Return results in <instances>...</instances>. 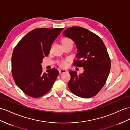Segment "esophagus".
Here are the masks:
<instances>
[{"label":"esophagus","instance_id":"34e87169","mask_svg":"<svg viewBox=\"0 0 130 130\" xmlns=\"http://www.w3.org/2000/svg\"><path fill=\"white\" fill-rule=\"evenodd\" d=\"M67 72V70H65V69H60L59 70L60 74H62V73H64V72Z\"/></svg>","mask_w":130,"mask_h":130}]
</instances>
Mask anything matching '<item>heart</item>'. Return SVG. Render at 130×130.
I'll return each mask as SVG.
<instances>
[{
  "mask_svg": "<svg viewBox=\"0 0 130 130\" xmlns=\"http://www.w3.org/2000/svg\"><path fill=\"white\" fill-rule=\"evenodd\" d=\"M67 42H72L73 43L72 40L71 39L68 38H64V39L62 40V43H67ZM68 60L67 59L64 60H62V61H61L59 63V64L60 66H62V67H65V66H67V65H68Z\"/></svg>",
  "mask_w": 130,
  "mask_h": 130,
  "instance_id": "obj_1",
  "label": "heart"
}]
</instances>
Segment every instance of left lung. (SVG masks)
<instances>
[{"label":"left lung","instance_id":"8db88e82","mask_svg":"<svg viewBox=\"0 0 130 130\" xmlns=\"http://www.w3.org/2000/svg\"><path fill=\"white\" fill-rule=\"evenodd\" d=\"M64 35L72 39L77 48V60L74 65L84 69L82 74L70 71V90L78 97L89 98L97 94L104 86L111 68L107 49L95 33L78 26L69 27Z\"/></svg>","mask_w":130,"mask_h":130}]
</instances>
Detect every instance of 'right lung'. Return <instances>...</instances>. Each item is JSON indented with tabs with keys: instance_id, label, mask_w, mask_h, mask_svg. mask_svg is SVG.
Segmentation results:
<instances>
[{
	"instance_id": "obj_1",
	"label": "right lung",
	"mask_w": 130,
	"mask_h": 130,
	"mask_svg": "<svg viewBox=\"0 0 130 130\" xmlns=\"http://www.w3.org/2000/svg\"><path fill=\"white\" fill-rule=\"evenodd\" d=\"M63 28H39L26 35L16 45L11 58V72L19 88L29 97H41L51 90L59 75L56 69L43 72L42 59Z\"/></svg>"
}]
</instances>
